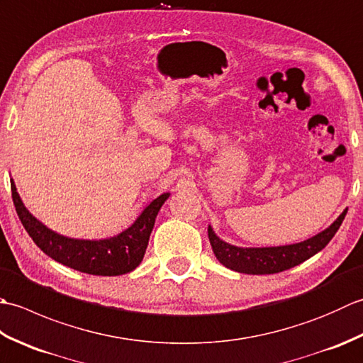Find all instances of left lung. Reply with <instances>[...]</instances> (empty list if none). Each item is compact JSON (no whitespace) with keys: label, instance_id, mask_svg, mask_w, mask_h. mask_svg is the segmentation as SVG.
<instances>
[{"label":"left lung","instance_id":"8db88e82","mask_svg":"<svg viewBox=\"0 0 363 363\" xmlns=\"http://www.w3.org/2000/svg\"><path fill=\"white\" fill-rule=\"evenodd\" d=\"M345 209L338 218L321 230L317 235L307 238L304 242L282 245V246H265V248H243V246L230 245L215 234L212 226H209V240L215 257L218 259L221 265L237 273L245 274H274L285 272V269L303 264L304 260L311 259L315 254L320 252L325 246L333 240V237L342 226L346 217Z\"/></svg>","mask_w":363,"mask_h":363}]
</instances>
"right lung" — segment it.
<instances>
[{
	"instance_id": "add662e5",
	"label": "right lung",
	"mask_w": 363,
	"mask_h": 363,
	"mask_svg": "<svg viewBox=\"0 0 363 363\" xmlns=\"http://www.w3.org/2000/svg\"><path fill=\"white\" fill-rule=\"evenodd\" d=\"M11 189L15 211L21 225L25 226L26 233L38 248L59 264L95 276L126 274L140 265L150 242L154 221L160 207L169 198L167 191L152 199L133 225L123 233L113 237L99 238V240H86V238L57 234L56 230L45 226L23 204L13 179H11Z\"/></svg>"
}]
</instances>
